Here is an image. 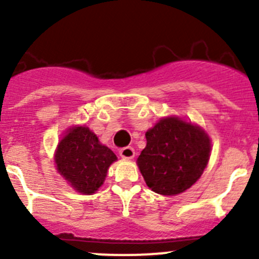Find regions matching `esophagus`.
<instances>
[{"mask_svg": "<svg viewBox=\"0 0 259 259\" xmlns=\"http://www.w3.org/2000/svg\"><path fill=\"white\" fill-rule=\"evenodd\" d=\"M119 154L122 159H133L135 156V150L132 146H125V148L120 149Z\"/></svg>", "mask_w": 259, "mask_h": 259, "instance_id": "34e87169", "label": "esophagus"}]
</instances>
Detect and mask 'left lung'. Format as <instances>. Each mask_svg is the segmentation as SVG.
I'll return each mask as SVG.
<instances>
[{"label":"left lung","instance_id":"1","mask_svg":"<svg viewBox=\"0 0 259 259\" xmlns=\"http://www.w3.org/2000/svg\"><path fill=\"white\" fill-rule=\"evenodd\" d=\"M145 137L146 146L137 163L153 192L179 194L200 178L211 148L209 137L202 127L169 116L159 120Z\"/></svg>","mask_w":259,"mask_h":259}]
</instances>
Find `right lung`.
Instances as JSON below:
<instances>
[{"label":"right lung","mask_w":259,"mask_h":259,"mask_svg":"<svg viewBox=\"0 0 259 259\" xmlns=\"http://www.w3.org/2000/svg\"><path fill=\"white\" fill-rule=\"evenodd\" d=\"M116 155L88 126H74L55 151V163L60 176L81 194H94L103 185L108 169Z\"/></svg>","instance_id":"1"}]
</instances>
